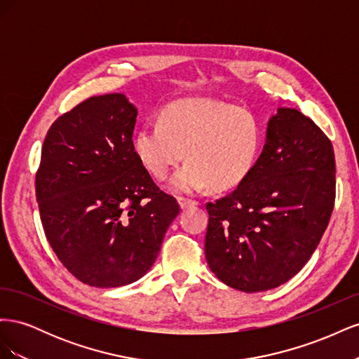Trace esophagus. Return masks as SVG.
Returning <instances> with one entry per match:
<instances>
[{
  "mask_svg": "<svg viewBox=\"0 0 359 359\" xmlns=\"http://www.w3.org/2000/svg\"><path fill=\"white\" fill-rule=\"evenodd\" d=\"M178 203H180V206H181L182 210H186V208H190V206H196V205H198L196 201L186 199V198H180V199H178Z\"/></svg>",
  "mask_w": 359,
  "mask_h": 359,
  "instance_id": "34e87169",
  "label": "esophagus"
}]
</instances>
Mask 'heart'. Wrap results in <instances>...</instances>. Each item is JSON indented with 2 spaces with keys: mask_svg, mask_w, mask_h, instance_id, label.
<instances>
[{
  "mask_svg": "<svg viewBox=\"0 0 359 359\" xmlns=\"http://www.w3.org/2000/svg\"><path fill=\"white\" fill-rule=\"evenodd\" d=\"M260 145L262 128L253 112L206 97L169 103L160 112V123L142 126L133 136L136 157L157 180L169 175L186 149L189 161L170 180L177 193L240 186L252 172Z\"/></svg>",
  "mask_w": 359,
  "mask_h": 359,
  "instance_id": "obj_1",
  "label": "heart"
}]
</instances>
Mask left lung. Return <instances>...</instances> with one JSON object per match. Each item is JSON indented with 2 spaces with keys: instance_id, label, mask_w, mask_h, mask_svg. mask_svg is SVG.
<instances>
[{
  "instance_id": "left-lung-1",
  "label": "left lung",
  "mask_w": 359,
  "mask_h": 359,
  "mask_svg": "<svg viewBox=\"0 0 359 359\" xmlns=\"http://www.w3.org/2000/svg\"><path fill=\"white\" fill-rule=\"evenodd\" d=\"M334 201L331 140L309 116L278 107L248 177L227 196L206 203V262L238 290L283 285L319 245Z\"/></svg>"
}]
</instances>
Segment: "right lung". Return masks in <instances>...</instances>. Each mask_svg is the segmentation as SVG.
I'll return each mask as SVG.
<instances>
[{
	"label": "right lung",
	"mask_w": 359,
	"mask_h": 359,
	"mask_svg": "<svg viewBox=\"0 0 359 359\" xmlns=\"http://www.w3.org/2000/svg\"><path fill=\"white\" fill-rule=\"evenodd\" d=\"M136 116L124 94L90 97L50 126L41 147L43 229L69 273L94 287L144 277L180 212L135 154Z\"/></svg>",
	"instance_id": "add662e5"
}]
</instances>
